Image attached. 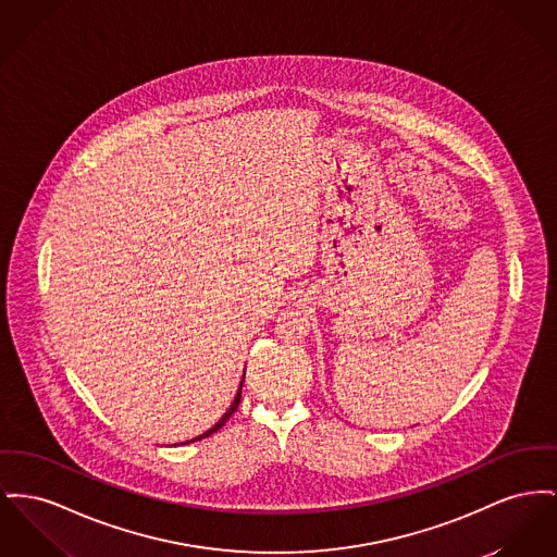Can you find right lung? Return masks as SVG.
I'll return each mask as SVG.
<instances>
[{
    "mask_svg": "<svg viewBox=\"0 0 557 557\" xmlns=\"http://www.w3.org/2000/svg\"><path fill=\"white\" fill-rule=\"evenodd\" d=\"M242 383H244V381H242ZM239 397H242V387H239V393H237V395H235V399H233V404H231L230 410H227V412H225V414H223V419H221V421H219V423H216V425L212 426V429H208V431H206V433H201V435H199V437H196V440H201V437H208V435H212V433H214V431H219V429H221V426L225 425V423H227V421H230L231 414H233V412H235V410H237V406H239ZM196 440H191V442H196Z\"/></svg>",
    "mask_w": 557,
    "mask_h": 557,
    "instance_id": "obj_1",
    "label": "right lung"
}]
</instances>
